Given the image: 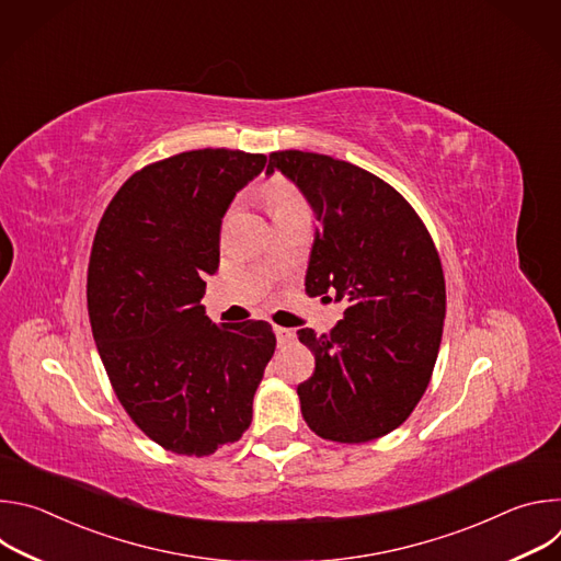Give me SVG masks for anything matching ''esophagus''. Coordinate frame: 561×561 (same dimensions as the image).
<instances>
[{
    "label": "esophagus",
    "instance_id": "34e87169",
    "mask_svg": "<svg viewBox=\"0 0 561 561\" xmlns=\"http://www.w3.org/2000/svg\"><path fill=\"white\" fill-rule=\"evenodd\" d=\"M273 331H275V337H277V344H279V346H286V344H290V342L295 340V333H293L290 329H284V327H275Z\"/></svg>",
    "mask_w": 561,
    "mask_h": 561
}]
</instances>
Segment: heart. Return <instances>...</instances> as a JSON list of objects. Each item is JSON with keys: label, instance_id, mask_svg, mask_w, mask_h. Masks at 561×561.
<instances>
[{"label": "heart", "instance_id": "1", "mask_svg": "<svg viewBox=\"0 0 561 561\" xmlns=\"http://www.w3.org/2000/svg\"><path fill=\"white\" fill-rule=\"evenodd\" d=\"M264 195H266V202L273 206V210L282 208V206H288L293 202H299L297 193L282 180H275L271 182L266 188H264Z\"/></svg>", "mask_w": 561, "mask_h": 561}]
</instances>
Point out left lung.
<instances>
[{
  "mask_svg": "<svg viewBox=\"0 0 561 561\" xmlns=\"http://www.w3.org/2000/svg\"><path fill=\"white\" fill-rule=\"evenodd\" d=\"M310 204L319 228L306 293L344 301L329 335L297 331L314 373L297 386L301 415L319 437L362 444L404 424L439 353L446 284L433 239L413 206L377 175L342 159L271 152Z\"/></svg>",
  "mask_w": 561,
  "mask_h": 561,
  "instance_id": "obj_1",
  "label": "left lung"
}]
</instances>
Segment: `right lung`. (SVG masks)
<instances>
[{
    "label": "right lung",
    "mask_w": 561,
    "mask_h": 561,
    "mask_svg": "<svg viewBox=\"0 0 561 561\" xmlns=\"http://www.w3.org/2000/svg\"><path fill=\"white\" fill-rule=\"evenodd\" d=\"M266 154L204 148L135 173L111 199L89 264L93 337L130 420L171 453L204 457L251 426L275 353L268 322H210L202 297L219 230Z\"/></svg>",
    "instance_id": "obj_1"
}]
</instances>
